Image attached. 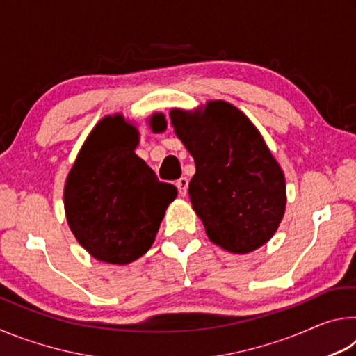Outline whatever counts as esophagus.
<instances>
[{"label": "esophagus", "mask_w": 356, "mask_h": 356, "mask_svg": "<svg viewBox=\"0 0 356 356\" xmlns=\"http://www.w3.org/2000/svg\"><path fill=\"white\" fill-rule=\"evenodd\" d=\"M176 186H177V190H179V195L180 196H185L186 195V190H188V179L180 177L177 182H176Z\"/></svg>", "instance_id": "34e87169"}]
</instances>
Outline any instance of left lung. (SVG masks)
<instances>
[{"label": "left lung", "instance_id": "left-lung-1", "mask_svg": "<svg viewBox=\"0 0 356 356\" xmlns=\"http://www.w3.org/2000/svg\"><path fill=\"white\" fill-rule=\"evenodd\" d=\"M174 131L195 159L193 210L210 242L246 254L268 242L286 212V177L256 125L232 104L172 108Z\"/></svg>", "mask_w": 356, "mask_h": 356}]
</instances>
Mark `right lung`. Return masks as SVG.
I'll list each match as a JSON object with an SVG mask.
<instances>
[{"label":"right lung","instance_id":"right-lung-1","mask_svg":"<svg viewBox=\"0 0 356 356\" xmlns=\"http://www.w3.org/2000/svg\"><path fill=\"white\" fill-rule=\"evenodd\" d=\"M155 134L166 129L161 113L149 119ZM140 134L122 114L100 119L83 143L64 185L69 227L100 262L127 265L146 254L177 188L160 182L135 154Z\"/></svg>","mask_w":356,"mask_h":356}]
</instances>
